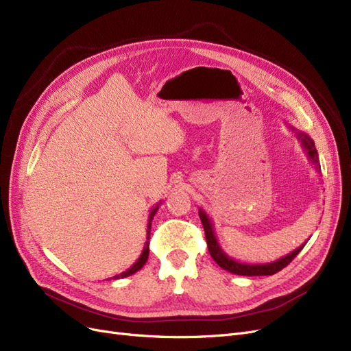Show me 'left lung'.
<instances>
[{
	"instance_id": "left-lung-1",
	"label": "left lung",
	"mask_w": 351,
	"mask_h": 351,
	"mask_svg": "<svg viewBox=\"0 0 351 351\" xmlns=\"http://www.w3.org/2000/svg\"><path fill=\"white\" fill-rule=\"evenodd\" d=\"M291 130L296 135L298 141L302 143V147L306 151L308 158L311 160V162L315 165L317 171H321L319 168V158H318V152L315 148V143L313 141L305 134V132H300L298 129H295L293 126H291ZM199 216L202 225L204 228V235H206V243H208V248L212 258L219 264V267H222L226 271H231L234 274H239V276H273L277 271H280L282 269H285L286 265L291 263L298 254L302 251V248L305 247V244H302L300 247H298L295 251L286 254L285 257L271 261V263H264V264H250V263H241L234 260L232 257H229L228 254L222 250V247L217 243V238L215 235V229H213V223L210 221L209 215L204 212L203 209H199Z\"/></svg>"
}]
</instances>
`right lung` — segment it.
I'll use <instances>...</instances> for the list:
<instances>
[{
  "mask_svg": "<svg viewBox=\"0 0 351 351\" xmlns=\"http://www.w3.org/2000/svg\"><path fill=\"white\" fill-rule=\"evenodd\" d=\"M161 203V202H160ZM160 203H156L155 206H154V209L149 212V217H148V226H147V241H145V245H143V250H142V252H141V256H139V258L135 261V264L132 265L130 269H128L126 271H123V273H120V274H116V276H113L112 279L113 280H116V279H123V277H128V276H132V274H135L136 271H139L143 265H145V263H147V260H148V256H149V235H151V225H152V219H154V216H155V213H156V210H158V208H160Z\"/></svg>",
  "mask_w": 351,
  "mask_h": 351,
  "instance_id": "1",
  "label": "right lung"
}]
</instances>
